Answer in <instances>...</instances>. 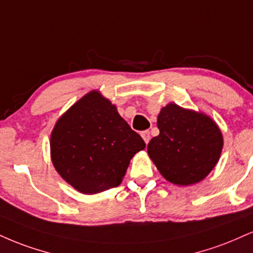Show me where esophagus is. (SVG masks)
Returning <instances> with one entry per match:
<instances>
[{"label":"esophagus","instance_id":"34e87169","mask_svg":"<svg viewBox=\"0 0 253 253\" xmlns=\"http://www.w3.org/2000/svg\"><path fill=\"white\" fill-rule=\"evenodd\" d=\"M141 136H142V139H144V141L146 142V144H148V141H150V139H151L150 130H144V132H141Z\"/></svg>","mask_w":253,"mask_h":253}]
</instances>
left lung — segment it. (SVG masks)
I'll use <instances>...</instances> for the list:
<instances>
[{
    "mask_svg": "<svg viewBox=\"0 0 253 253\" xmlns=\"http://www.w3.org/2000/svg\"><path fill=\"white\" fill-rule=\"evenodd\" d=\"M157 126L160 133L148 142L147 153L167 181L197 184L218 164L224 139L209 115L171 102L160 109Z\"/></svg>",
    "mask_w": 253,
    "mask_h": 253,
    "instance_id": "obj_1",
    "label": "left lung"
}]
</instances>
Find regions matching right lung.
<instances>
[{
	"label": "right lung",
	"instance_id": "right-lung-1",
	"mask_svg": "<svg viewBox=\"0 0 253 253\" xmlns=\"http://www.w3.org/2000/svg\"><path fill=\"white\" fill-rule=\"evenodd\" d=\"M145 147L117 106L99 90H90L67 109L50 134L56 172L84 194L119 186L130 159Z\"/></svg>",
	"mask_w": 253,
	"mask_h": 253
}]
</instances>
